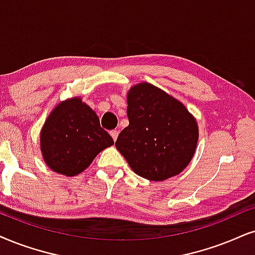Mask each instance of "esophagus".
<instances>
[{
	"label": "esophagus",
	"mask_w": 255,
	"mask_h": 255,
	"mask_svg": "<svg viewBox=\"0 0 255 255\" xmlns=\"http://www.w3.org/2000/svg\"><path fill=\"white\" fill-rule=\"evenodd\" d=\"M111 136L113 137V140L117 141V138L119 136V131L118 130H111Z\"/></svg>",
	"instance_id": "obj_1"
}]
</instances>
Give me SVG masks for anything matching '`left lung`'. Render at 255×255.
I'll list each match as a JSON object with an SVG mask.
<instances>
[{
    "mask_svg": "<svg viewBox=\"0 0 255 255\" xmlns=\"http://www.w3.org/2000/svg\"><path fill=\"white\" fill-rule=\"evenodd\" d=\"M127 104L129 125L115 146L134 173L151 181L181 173L198 143L194 117L181 102L147 82L131 87Z\"/></svg>",
    "mask_w": 255,
    "mask_h": 255,
    "instance_id": "left-lung-1",
    "label": "left lung"
}]
</instances>
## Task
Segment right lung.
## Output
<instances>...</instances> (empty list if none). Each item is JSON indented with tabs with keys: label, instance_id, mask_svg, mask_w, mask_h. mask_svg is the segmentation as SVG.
Listing matches in <instances>:
<instances>
[{
	"label": "right lung",
	"instance_id": "obj_1",
	"mask_svg": "<svg viewBox=\"0 0 255 255\" xmlns=\"http://www.w3.org/2000/svg\"><path fill=\"white\" fill-rule=\"evenodd\" d=\"M114 144L96 113L80 98L62 101L47 118L40 135L44 162L54 172L74 176L105 148Z\"/></svg>",
	"mask_w": 255,
	"mask_h": 255
}]
</instances>
